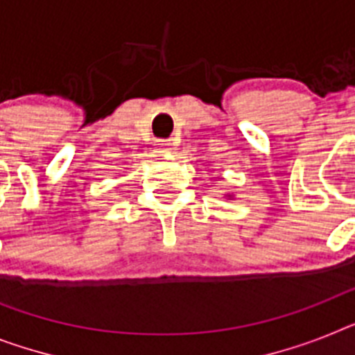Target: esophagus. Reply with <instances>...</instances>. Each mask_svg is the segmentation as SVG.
<instances>
[{"mask_svg": "<svg viewBox=\"0 0 355 355\" xmlns=\"http://www.w3.org/2000/svg\"><path fill=\"white\" fill-rule=\"evenodd\" d=\"M155 146H157V150L160 151V153H168L169 150H171V141H166V139H159V141L155 142Z\"/></svg>", "mask_w": 355, "mask_h": 355, "instance_id": "1", "label": "esophagus"}]
</instances>
